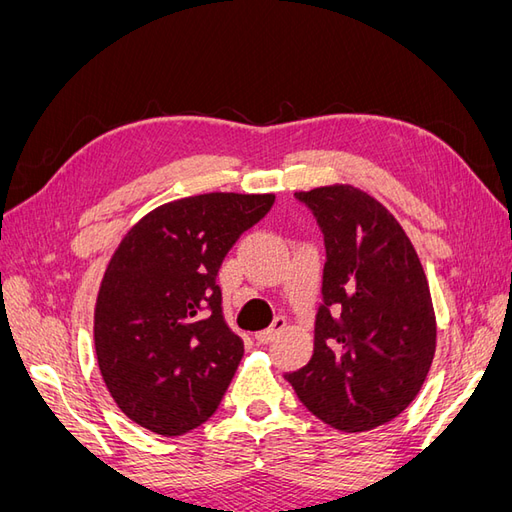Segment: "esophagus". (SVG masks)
<instances>
[{
  "instance_id": "1",
  "label": "esophagus",
  "mask_w": 512,
  "mask_h": 512,
  "mask_svg": "<svg viewBox=\"0 0 512 512\" xmlns=\"http://www.w3.org/2000/svg\"><path fill=\"white\" fill-rule=\"evenodd\" d=\"M284 327H286V320H284V318H275L269 329L256 333V342H258V344H269L271 339H273L277 333H280Z\"/></svg>"
}]
</instances>
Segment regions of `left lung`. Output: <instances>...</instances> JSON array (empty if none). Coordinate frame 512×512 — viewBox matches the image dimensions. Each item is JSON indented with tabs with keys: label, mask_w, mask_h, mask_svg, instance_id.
<instances>
[{
	"label": "left lung",
	"mask_w": 512,
	"mask_h": 512,
	"mask_svg": "<svg viewBox=\"0 0 512 512\" xmlns=\"http://www.w3.org/2000/svg\"><path fill=\"white\" fill-rule=\"evenodd\" d=\"M294 196L312 209L327 262L314 354L286 380L327 425L374 429L412 404L436 352L425 271L404 228L359 188L327 185Z\"/></svg>",
	"instance_id": "obj_1"
}]
</instances>
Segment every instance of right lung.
Listing matches in <instances>:
<instances>
[{"mask_svg":"<svg viewBox=\"0 0 512 512\" xmlns=\"http://www.w3.org/2000/svg\"><path fill=\"white\" fill-rule=\"evenodd\" d=\"M273 194L213 192L147 213L108 262L94 339L108 393L130 421L183 436L218 410L243 356L215 277Z\"/></svg>","mask_w":512,"mask_h":512,"instance_id":"obj_1","label":"right lung"}]
</instances>
